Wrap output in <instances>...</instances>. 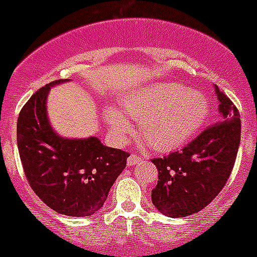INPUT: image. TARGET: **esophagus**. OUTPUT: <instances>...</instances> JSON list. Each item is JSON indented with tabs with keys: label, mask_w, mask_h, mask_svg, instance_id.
<instances>
[{
	"label": "esophagus",
	"mask_w": 257,
	"mask_h": 257,
	"mask_svg": "<svg viewBox=\"0 0 257 257\" xmlns=\"http://www.w3.org/2000/svg\"><path fill=\"white\" fill-rule=\"evenodd\" d=\"M141 161H143V160H141V157L136 156V154H131V156L128 157V160H126V164H128L129 166H133V165L140 164Z\"/></svg>",
	"instance_id": "1"
}]
</instances>
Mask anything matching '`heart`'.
<instances>
[{
	"label": "heart",
	"instance_id": "heart-1",
	"mask_svg": "<svg viewBox=\"0 0 257 257\" xmlns=\"http://www.w3.org/2000/svg\"><path fill=\"white\" fill-rule=\"evenodd\" d=\"M129 117L139 121V132L158 152L181 148L197 135L210 116V101L203 91L176 81H162L136 89L122 100ZM105 121L118 140L132 129L121 110L108 108Z\"/></svg>",
	"mask_w": 257,
	"mask_h": 257
}]
</instances>
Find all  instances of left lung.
I'll list each match as a JSON object with an SVG mask.
<instances>
[{
  "label": "left lung",
  "instance_id": "left-lung-1",
  "mask_svg": "<svg viewBox=\"0 0 257 257\" xmlns=\"http://www.w3.org/2000/svg\"><path fill=\"white\" fill-rule=\"evenodd\" d=\"M220 122L204 129L181 152L153 158L158 183L152 202L170 218H183L201 211L224 187L232 172L240 144V117L237 108L218 85Z\"/></svg>",
  "mask_w": 257,
  "mask_h": 257
}]
</instances>
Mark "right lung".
<instances>
[{
    "instance_id": "1",
    "label": "right lung",
    "mask_w": 257,
    "mask_h": 257,
    "mask_svg": "<svg viewBox=\"0 0 257 257\" xmlns=\"http://www.w3.org/2000/svg\"><path fill=\"white\" fill-rule=\"evenodd\" d=\"M55 80L31 96L17 122V144L26 178L34 193L54 211L68 216L93 215L129 154L108 148L97 137L66 139L55 132L47 116V95Z\"/></svg>"
}]
</instances>
